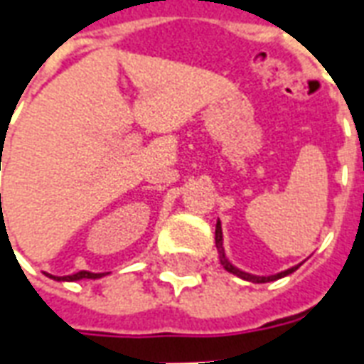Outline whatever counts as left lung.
I'll list each match as a JSON object with an SVG mask.
<instances>
[{
    "instance_id": "obj_1",
    "label": "left lung",
    "mask_w": 364,
    "mask_h": 364,
    "mask_svg": "<svg viewBox=\"0 0 364 364\" xmlns=\"http://www.w3.org/2000/svg\"><path fill=\"white\" fill-rule=\"evenodd\" d=\"M216 236H214V240H216V250H218V253H220V263L224 265V269L228 271V273L236 274V277H240V279H244V281H250V282H271V281H277V279H282V277H287V274L294 273L298 269L296 267H290L287 269V271H281V273L277 274H269V277H257V274H252V273H245V271H242V269L234 267L232 263H230L228 259H226V253H224V245H222V224L220 220L216 222V232H214Z\"/></svg>"
}]
</instances>
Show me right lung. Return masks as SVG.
<instances>
[{"label":"right lung","instance_id":"right-lung-1","mask_svg":"<svg viewBox=\"0 0 364 364\" xmlns=\"http://www.w3.org/2000/svg\"><path fill=\"white\" fill-rule=\"evenodd\" d=\"M48 277H52V274H48ZM101 277H105V273H90V271H80V273L68 274V277H52V279H54V281H82V279H101Z\"/></svg>","mask_w":364,"mask_h":364}]
</instances>
